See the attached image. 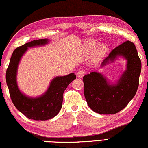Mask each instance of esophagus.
Wrapping results in <instances>:
<instances>
[{
	"mask_svg": "<svg viewBox=\"0 0 148 148\" xmlns=\"http://www.w3.org/2000/svg\"><path fill=\"white\" fill-rule=\"evenodd\" d=\"M85 74H86V71H85L84 70L82 69V70L79 71L77 72V75L78 77H79V78H82L84 76V75H85Z\"/></svg>",
	"mask_w": 148,
	"mask_h": 148,
	"instance_id": "1",
	"label": "esophagus"
}]
</instances>
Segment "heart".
I'll use <instances>...</instances> for the list:
<instances>
[{"label":"heart","mask_w":148,"mask_h":148,"mask_svg":"<svg viewBox=\"0 0 148 148\" xmlns=\"http://www.w3.org/2000/svg\"><path fill=\"white\" fill-rule=\"evenodd\" d=\"M96 43L95 42H91L90 43L87 44V54H90L92 53L95 47H96ZM105 51H106V46L103 45V44H101V45L98 46V47H97L96 51H95V54H96V56H100L104 54Z\"/></svg>","instance_id":"heart-1"}]
</instances>
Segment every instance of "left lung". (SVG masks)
<instances>
[{
	"label": "left lung",
	"instance_id": "8db88e82",
	"mask_svg": "<svg viewBox=\"0 0 148 148\" xmlns=\"http://www.w3.org/2000/svg\"><path fill=\"white\" fill-rule=\"evenodd\" d=\"M120 56L127 60V69L116 84H109L105 77L98 72H91L83 78L85 98L95 112L116 114L123 110L136 94L141 62L132 42L126 41L114 48L102 62V66L109 61L113 62Z\"/></svg>",
	"mask_w": 148,
	"mask_h": 148
}]
</instances>
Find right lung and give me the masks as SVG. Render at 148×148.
<instances>
[{
  "label": "right lung",
  "mask_w": 148,
  "mask_h": 148,
  "mask_svg": "<svg viewBox=\"0 0 148 148\" xmlns=\"http://www.w3.org/2000/svg\"><path fill=\"white\" fill-rule=\"evenodd\" d=\"M47 43L48 39L34 40L16 48L6 72V81L13 104L28 119L36 121H46L58 114L62 108L64 90L76 79L73 73L66 76L56 77L52 80L48 90L38 98H29L20 92L16 77L21 56L29 47L45 45Z\"/></svg>",
  "instance_id": "obj_1"
}]
</instances>
